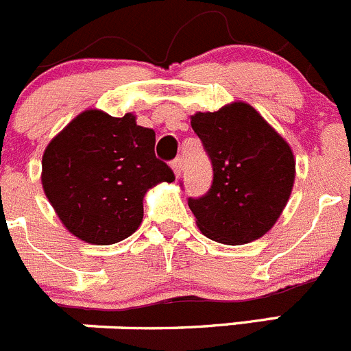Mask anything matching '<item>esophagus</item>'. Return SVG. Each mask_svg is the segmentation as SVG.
I'll return each mask as SVG.
<instances>
[{"label": "esophagus", "instance_id": "34e87169", "mask_svg": "<svg viewBox=\"0 0 351 351\" xmlns=\"http://www.w3.org/2000/svg\"><path fill=\"white\" fill-rule=\"evenodd\" d=\"M171 167H172V171H174V174L179 177L180 176V171H182V158L176 157L174 160L171 162Z\"/></svg>", "mask_w": 351, "mask_h": 351}]
</instances>
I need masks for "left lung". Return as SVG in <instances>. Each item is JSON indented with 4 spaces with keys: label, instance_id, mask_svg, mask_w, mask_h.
Here are the masks:
<instances>
[{
    "label": "left lung",
    "instance_id": "1",
    "mask_svg": "<svg viewBox=\"0 0 351 351\" xmlns=\"http://www.w3.org/2000/svg\"><path fill=\"white\" fill-rule=\"evenodd\" d=\"M191 126L213 169L206 194L187 199L199 230L230 245L265 235L292 193L295 160L287 141L244 102L194 114Z\"/></svg>",
    "mask_w": 351,
    "mask_h": 351
}]
</instances>
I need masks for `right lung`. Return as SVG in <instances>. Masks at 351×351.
Instances as JSON below:
<instances>
[{"instance_id": "1", "label": "right lung", "mask_w": 351, "mask_h": 351, "mask_svg": "<svg viewBox=\"0 0 351 351\" xmlns=\"http://www.w3.org/2000/svg\"><path fill=\"white\" fill-rule=\"evenodd\" d=\"M174 172L155 157V131L133 114L85 110L47 145L43 186L64 227L82 241L116 244L143 218V196Z\"/></svg>"}]
</instances>
